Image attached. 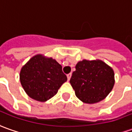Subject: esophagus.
<instances>
[{
	"label": "esophagus",
	"mask_w": 132,
	"mask_h": 132,
	"mask_svg": "<svg viewBox=\"0 0 132 132\" xmlns=\"http://www.w3.org/2000/svg\"><path fill=\"white\" fill-rule=\"evenodd\" d=\"M71 73H68V74H67V78H68V80H69V81L70 79H71Z\"/></svg>",
	"instance_id": "34e87169"
}]
</instances>
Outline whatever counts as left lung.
<instances>
[{
	"instance_id": "1",
	"label": "left lung",
	"mask_w": 132,
	"mask_h": 132,
	"mask_svg": "<svg viewBox=\"0 0 132 132\" xmlns=\"http://www.w3.org/2000/svg\"><path fill=\"white\" fill-rule=\"evenodd\" d=\"M114 82L113 71L102 61H79L70 79L76 96L89 104L98 103L105 98Z\"/></svg>"
}]
</instances>
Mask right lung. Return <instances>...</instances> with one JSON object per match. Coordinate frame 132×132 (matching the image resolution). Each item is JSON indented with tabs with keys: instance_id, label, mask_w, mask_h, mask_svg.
Wrapping results in <instances>:
<instances>
[{
	"instance_id": "1",
	"label": "right lung",
	"mask_w": 132,
	"mask_h": 132,
	"mask_svg": "<svg viewBox=\"0 0 132 132\" xmlns=\"http://www.w3.org/2000/svg\"><path fill=\"white\" fill-rule=\"evenodd\" d=\"M67 80L62 66L55 60L37 55L22 67L21 84L27 94L34 100L44 102L56 95Z\"/></svg>"
}]
</instances>
